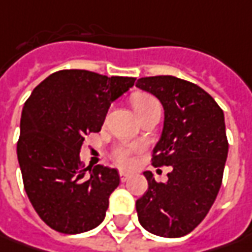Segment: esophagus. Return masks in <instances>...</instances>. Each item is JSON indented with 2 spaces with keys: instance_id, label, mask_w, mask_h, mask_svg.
Segmentation results:
<instances>
[{
  "instance_id": "1",
  "label": "esophagus",
  "mask_w": 252,
  "mask_h": 252,
  "mask_svg": "<svg viewBox=\"0 0 252 252\" xmlns=\"http://www.w3.org/2000/svg\"><path fill=\"white\" fill-rule=\"evenodd\" d=\"M131 177V174L129 173H126V171H120V180L123 181V183H126L128 178Z\"/></svg>"
}]
</instances>
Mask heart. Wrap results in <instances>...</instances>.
Listing matches in <instances>:
<instances>
[{
	"label": "heart",
	"mask_w": 252,
	"mask_h": 252,
	"mask_svg": "<svg viewBox=\"0 0 252 252\" xmlns=\"http://www.w3.org/2000/svg\"><path fill=\"white\" fill-rule=\"evenodd\" d=\"M132 106H134L135 113L141 116L143 113L149 111L152 109H160L159 101L155 99L153 96L148 93H136L132 97ZM138 151V146L135 145H121L117 146L113 152V158L121 167H128L132 164V156Z\"/></svg>",
	"instance_id": "obj_1"
}]
</instances>
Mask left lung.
<instances>
[{
  "instance_id": "left-lung-1",
  "label": "left lung",
  "mask_w": 252,
  "mask_h": 252,
  "mask_svg": "<svg viewBox=\"0 0 252 252\" xmlns=\"http://www.w3.org/2000/svg\"><path fill=\"white\" fill-rule=\"evenodd\" d=\"M136 86L164 109L153 166H171L167 183L145 171L148 191L136 201L143 229L160 237H183L204 220L220 189L229 152L224 114L209 93L170 75L146 76Z\"/></svg>"
}]
</instances>
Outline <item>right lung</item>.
<instances>
[{"label":"right lung","mask_w":252,"mask_h":252,"mask_svg":"<svg viewBox=\"0 0 252 252\" xmlns=\"http://www.w3.org/2000/svg\"><path fill=\"white\" fill-rule=\"evenodd\" d=\"M134 83L129 76L63 69L25 101L18 161L29 201L51 229L78 234L104 219L120 184L118 171L100 164L85 167L79 152L85 135L99 132L111 103Z\"/></svg>","instance_id":"right-lung-1"}]
</instances>
